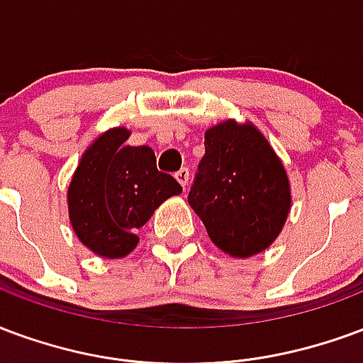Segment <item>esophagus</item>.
I'll list each match as a JSON object with an SVG mask.
<instances>
[{
  "label": "esophagus",
  "instance_id": "obj_1",
  "mask_svg": "<svg viewBox=\"0 0 363 363\" xmlns=\"http://www.w3.org/2000/svg\"><path fill=\"white\" fill-rule=\"evenodd\" d=\"M176 179H178L179 184H182V187L185 189V185L189 184V170H187V168H182V170L176 172Z\"/></svg>",
  "mask_w": 363,
  "mask_h": 363
}]
</instances>
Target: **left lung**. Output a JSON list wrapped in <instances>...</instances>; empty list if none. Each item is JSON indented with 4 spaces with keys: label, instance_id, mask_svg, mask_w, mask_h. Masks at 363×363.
<instances>
[{
    "label": "left lung",
    "instance_id": "8db88e82",
    "mask_svg": "<svg viewBox=\"0 0 363 363\" xmlns=\"http://www.w3.org/2000/svg\"><path fill=\"white\" fill-rule=\"evenodd\" d=\"M187 201L216 247L232 257H251L284 226L290 185L259 129L230 120L205 133V156Z\"/></svg>",
    "mask_w": 363,
    "mask_h": 363
}]
</instances>
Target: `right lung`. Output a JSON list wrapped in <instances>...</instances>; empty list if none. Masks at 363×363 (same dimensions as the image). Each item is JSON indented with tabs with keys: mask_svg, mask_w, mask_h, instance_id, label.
Instances as JSON below:
<instances>
[{
	"mask_svg": "<svg viewBox=\"0 0 363 363\" xmlns=\"http://www.w3.org/2000/svg\"><path fill=\"white\" fill-rule=\"evenodd\" d=\"M127 139L123 127L100 135L81 158L67 191L71 226L100 257L127 255L139 242L137 228L160 203L182 193L176 178L158 172L155 150L125 145Z\"/></svg>",
	"mask_w": 363,
	"mask_h": 363,
	"instance_id": "1",
	"label": "right lung"
}]
</instances>
